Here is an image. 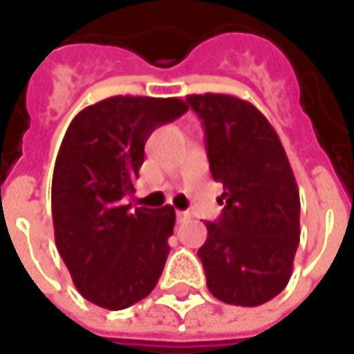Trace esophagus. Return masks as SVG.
Listing matches in <instances>:
<instances>
[{"instance_id":"obj_1","label":"esophagus","mask_w":354,"mask_h":354,"mask_svg":"<svg viewBox=\"0 0 354 354\" xmlns=\"http://www.w3.org/2000/svg\"><path fill=\"white\" fill-rule=\"evenodd\" d=\"M187 221H191V212L177 211V223H187Z\"/></svg>"}]
</instances>
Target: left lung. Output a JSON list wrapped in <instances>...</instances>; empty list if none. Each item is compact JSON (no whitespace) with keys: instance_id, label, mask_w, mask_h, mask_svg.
I'll return each instance as SVG.
<instances>
[{"instance_id":"left-lung-1","label":"left lung","mask_w":354,"mask_h":354,"mask_svg":"<svg viewBox=\"0 0 354 354\" xmlns=\"http://www.w3.org/2000/svg\"><path fill=\"white\" fill-rule=\"evenodd\" d=\"M203 122L212 179L225 205L198 248L209 292L230 306L274 299L292 278L299 244V191L276 129L228 94L187 96Z\"/></svg>"}]
</instances>
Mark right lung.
Segmentation results:
<instances>
[{
	"instance_id": "1",
	"label": "right lung",
	"mask_w": 354,
	"mask_h": 354,
	"mask_svg": "<svg viewBox=\"0 0 354 354\" xmlns=\"http://www.w3.org/2000/svg\"><path fill=\"white\" fill-rule=\"evenodd\" d=\"M187 110L179 98L112 96L78 112L64 133L50 193L55 242L94 306H133L163 272L175 209L131 211L124 198L136 191L151 131Z\"/></svg>"
}]
</instances>
